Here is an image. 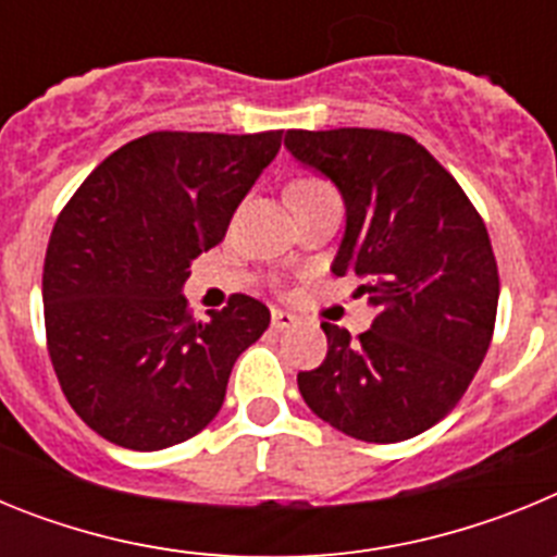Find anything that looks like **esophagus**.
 <instances>
[{
    "label": "esophagus",
    "mask_w": 557,
    "mask_h": 557,
    "mask_svg": "<svg viewBox=\"0 0 557 557\" xmlns=\"http://www.w3.org/2000/svg\"><path fill=\"white\" fill-rule=\"evenodd\" d=\"M298 323V318H295L293 312H284V309H273V329L275 332H284V329L295 326Z\"/></svg>",
    "instance_id": "34e87169"
}]
</instances>
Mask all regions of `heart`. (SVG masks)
Masks as SVG:
<instances>
[{"instance_id":"1","label":"heart","mask_w":557,"mask_h":557,"mask_svg":"<svg viewBox=\"0 0 557 557\" xmlns=\"http://www.w3.org/2000/svg\"><path fill=\"white\" fill-rule=\"evenodd\" d=\"M309 191H329V186L318 178H301L289 186V195H309Z\"/></svg>"}]
</instances>
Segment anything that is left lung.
I'll use <instances>...</instances> for the list:
<instances>
[{
    "label": "left lung",
    "instance_id": "8db88e82",
    "mask_svg": "<svg viewBox=\"0 0 557 557\" xmlns=\"http://www.w3.org/2000/svg\"><path fill=\"white\" fill-rule=\"evenodd\" d=\"M284 147L339 191L346 234L332 273L362 278L357 293L376 309L359 339L321 323L326 359L298 373V391L357 441L421 435L460 401L491 346L499 275L485 223L405 133L287 131Z\"/></svg>",
    "mask_w": 557,
    "mask_h": 557
}]
</instances>
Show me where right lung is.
Returning <instances> with one entry per match:
<instances>
[{
	"instance_id": "obj_1",
	"label": "right lung",
	"mask_w": 557,
	"mask_h": 557,
	"mask_svg": "<svg viewBox=\"0 0 557 557\" xmlns=\"http://www.w3.org/2000/svg\"><path fill=\"white\" fill-rule=\"evenodd\" d=\"M282 133H147L61 211L44 259L49 357L72 410L111 444L159 451L198 435L236 357L270 326L250 295L195 321L184 284L191 259L223 243Z\"/></svg>"
}]
</instances>
